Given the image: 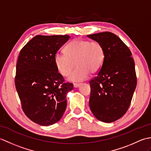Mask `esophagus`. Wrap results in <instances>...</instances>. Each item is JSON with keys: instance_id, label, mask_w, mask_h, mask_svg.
Masks as SVG:
<instances>
[{"instance_id": "34e87169", "label": "esophagus", "mask_w": 151, "mask_h": 151, "mask_svg": "<svg viewBox=\"0 0 151 151\" xmlns=\"http://www.w3.org/2000/svg\"><path fill=\"white\" fill-rule=\"evenodd\" d=\"M80 84H81L80 83H76H76H73V86H74L75 87H79L80 86Z\"/></svg>"}]
</instances>
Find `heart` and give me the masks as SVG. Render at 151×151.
Wrapping results in <instances>:
<instances>
[{
  "mask_svg": "<svg viewBox=\"0 0 151 151\" xmlns=\"http://www.w3.org/2000/svg\"><path fill=\"white\" fill-rule=\"evenodd\" d=\"M64 54H57L55 62L58 71L62 75L69 76L72 81L85 79L89 73L94 74L101 69L105 60V51L102 44L98 41L74 39L65 45Z\"/></svg>",
  "mask_w": 151,
  "mask_h": 151,
  "instance_id": "b5f03b06",
  "label": "heart"
}]
</instances>
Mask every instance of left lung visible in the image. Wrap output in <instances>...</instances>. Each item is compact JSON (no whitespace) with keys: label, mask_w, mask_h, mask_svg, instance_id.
I'll use <instances>...</instances> for the list:
<instances>
[{"label":"left lung","mask_w":151,"mask_h":151,"mask_svg":"<svg viewBox=\"0 0 151 151\" xmlns=\"http://www.w3.org/2000/svg\"><path fill=\"white\" fill-rule=\"evenodd\" d=\"M102 44L105 60L89 81V107L98 120L111 123L123 116L130 106L137 84L134 59L123 41L114 33L87 35Z\"/></svg>","instance_id":"8db88e82"}]
</instances>
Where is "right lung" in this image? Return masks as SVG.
<instances>
[{
	"instance_id": "obj_1",
	"label": "right lung",
	"mask_w": 151,
	"mask_h": 151,
	"mask_svg": "<svg viewBox=\"0 0 151 151\" xmlns=\"http://www.w3.org/2000/svg\"><path fill=\"white\" fill-rule=\"evenodd\" d=\"M69 38L67 35H37L22 47L17 60L15 83L22 110L40 125L60 120L67 106L66 94L73 89L55 62L57 51Z\"/></svg>"
}]
</instances>
